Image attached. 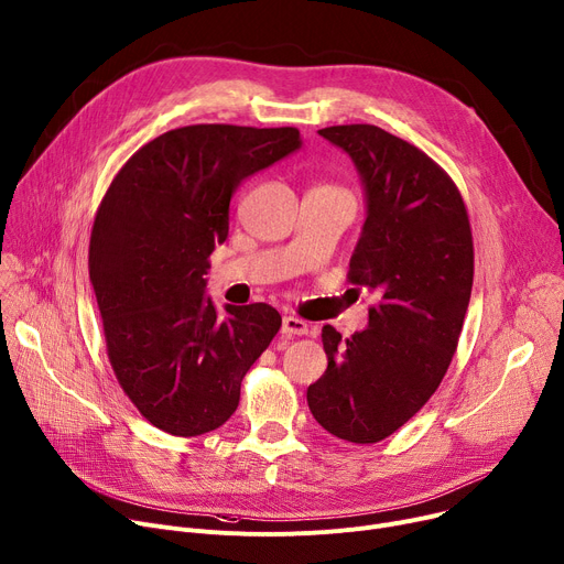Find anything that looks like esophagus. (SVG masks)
<instances>
[{
    "instance_id": "1",
    "label": "esophagus",
    "mask_w": 564,
    "mask_h": 564,
    "mask_svg": "<svg viewBox=\"0 0 564 564\" xmlns=\"http://www.w3.org/2000/svg\"><path fill=\"white\" fill-rule=\"evenodd\" d=\"M282 335L293 337V335H307V323L303 318H295V316H284L282 318Z\"/></svg>"
}]
</instances>
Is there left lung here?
I'll return each mask as SVG.
<instances>
[{
    "label": "left lung",
    "mask_w": 564,
    "mask_h": 564,
    "mask_svg": "<svg viewBox=\"0 0 564 564\" xmlns=\"http://www.w3.org/2000/svg\"><path fill=\"white\" fill-rule=\"evenodd\" d=\"M318 134L357 169L367 218L348 280L378 303L346 341L323 327L327 369L307 403L327 433L376 444L427 403L453 359L474 284L471 227L457 186L419 148L376 124Z\"/></svg>",
    "instance_id": "8db88e82"
}]
</instances>
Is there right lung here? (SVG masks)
I'll list each match as a JSON object with an SVG mask.
<instances>
[{"mask_svg": "<svg viewBox=\"0 0 564 564\" xmlns=\"http://www.w3.org/2000/svg\"><path fill=\"white\" fill-rule=\"evenodd\" d=\"M295 127L191 124L131 156L97 209L88 271L109 361L129 401L163 433L220 427L282 316L267 303L207 295L209 254L225 243L243 180L301 150Z\"/></svg>", "mask_w": 564, "mask_h": 564, "instance_id": "right-lung-1", "label": "right lung"}]
</instances>
